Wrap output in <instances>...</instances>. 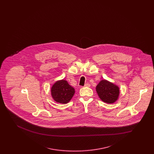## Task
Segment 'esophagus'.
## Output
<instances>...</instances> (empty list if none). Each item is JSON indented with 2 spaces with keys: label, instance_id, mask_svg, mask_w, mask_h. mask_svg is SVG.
Returning a JSON list of instances; mask_svg holds the SVG:
<instances>
[{
  "label": "esophagus",
  "instance_id": "obj_1",
  "mask_svg": "<svg viewBox=\"0 0 154 154\" xmlns=\"http://www.w3.org/2000/svg\"><path fill=\"white\" fill-rule=\"evenodd\" d=\"M90 84H89V83H86L85 84V85H84V87H90Z\"/></svg>",
  "mask_w": 154,
  "mask_h": 154
}]
</instances>
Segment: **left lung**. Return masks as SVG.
<instances>
[{"mask_svg": "<svg viewBox=\"0 0 154 154\" xmlns=\"http://www.w3.org/2000/svg\"><path fill=\"white\" fill-rule=\"evenodd\" d=\"M96 92L100 99L104 102L111 104L117 100L119 89L116 85L104 80L97 85Z\"/></svg>", "mask_w": 154, "mask_h": 154, "instance_id": "8db88e82", "label": "left lung"}]
</instances>
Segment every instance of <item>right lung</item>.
Here are the masks:
<instances>
[{
	"label": "right lung",
	"mask_w": 154,
	"mask_h": 154,
	"mask_svg": "<svg viewBox=\"0 0 154 154\" xmlns=\"http://www.w3.org/2000/svg\"><path fill=\"white\" fill-rule=\"evenodd\" d=\"M51 95L57 102L66 104L69 102L75 93L74 88L64 80L57 81L52 87Z\"/></svg>",
	"instance_id": "1"
}]
</instances>
